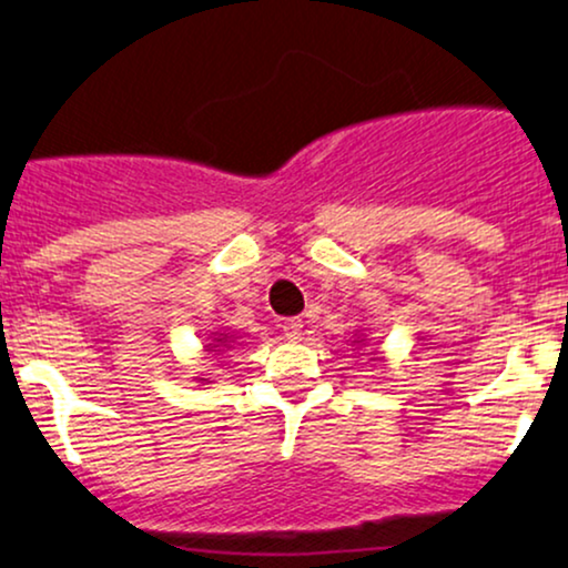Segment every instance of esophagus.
<instances>
[{"label":"esophagus","mask_w":568,"mask_h":568,"mask_svg":"<svg viewBox=\"0 0 568 568\" xmlns=\"http://www.w3.org/2000/svg\"><path fill=\"white\" fill-rule=\"evenodd\" d=\"M302 317H288V321L283 323V336L291 338V342H296V338H302Z\"/></svg>","instance_id":"1"}]
</instances>
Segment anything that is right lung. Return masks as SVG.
Returning <instances> with one entry per match:
<instances>
[{"label": "right lung", "mask_w": 568, "mask_h": 568, "mask_svg": "<svg viewBox=\"0 0 568 568\" xmlns=\"http://www.w3.org/2000/svg\"><path fill=\"white\" fill-rule=\"evenodd\" d=\"M226 338H230V336H224V338H216V342L221 344V342H226ZM211 352H219V349H211Z\"/></svg>", "instance_id": "obj_1"}]
</instances>
